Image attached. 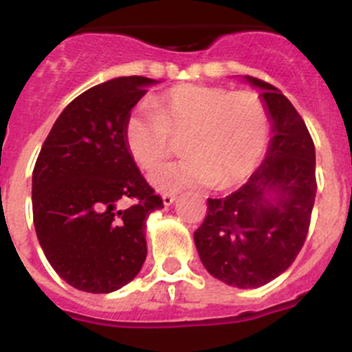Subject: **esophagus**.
Returning <instances> with one entry per match:
<instances>
[{
  "mask_svg": "<svg viewBox=\"0 0 352 352\" xmlns=\"http://www.w3.org/2000/svg\"><path fill=\"white\" fill-rule=\"evenodd\" d=\"M174 201H176V195H174V194H164V195H162V203H164V206H170Z\"/></svg>",
  "mask_w": 352,
  "mask_h": 352,
  "instance_id": "1",
  "label": "esophagus"
}]
</instances>
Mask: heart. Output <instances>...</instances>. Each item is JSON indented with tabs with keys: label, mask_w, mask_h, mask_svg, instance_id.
<instances>
[{
	"label": "heart",
	"mask_w": 352,
	"mask_h": 352,
	"mask_svg": "<svg viewBox=\"0 0 352 352\" xmlns=\"http://www.w3.org/2000/svg\"><path fill=\"white\" fill-rule=\"evenodd\" d=\"M270 113L257 93L222 86L179 84L153 104L133 107L123 125L126 149L141 169H153L173 151V135H183L186 153L151 173L158 190L186 186H232L250 176L270 141Z\"/></svg>",
	"instance_id": "obj_1"
}]
</instances>
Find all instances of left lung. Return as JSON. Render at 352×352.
<instances>
[{
	"label": "left lung",
	"instance_id": "1",
	"mask_svg": "<svg viewBox=\"0 0 352 352\" xmlns=\"http://www.w3.org/2000/svg\"><path fill=\"white\" fill-rule=\"evenodd\" d=\"M263 89L273 138L268 155L239 190L208 199L206 219L194 232L204 268L239 289L261 287L294 263L305 243L316 201V148L303 118L272 84Z\"/></svg>",
	"mask_w": 352,
	"mask_h": 352
}]
</instances>
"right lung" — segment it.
I'll return each instance as SVG.
<instances>
[{"instance_id": "1", "label": "right lung", "mask_w": 352, "mask_h": 352, "mask_svg": "<svg viewBox=\"0 0 352 352\" xmlns=\"http://www.w3.org/2000/svg\"><path fill=\"white\" fill-rule=\"evenodd\" d=\"M157 80L96 84L65 107L33 169V223L54 272L79 291L113 292L146 259V219L164 208L123 139L132 107ZM136 204L120 210L121 200Z\"/></svg>"}]
</instances>
